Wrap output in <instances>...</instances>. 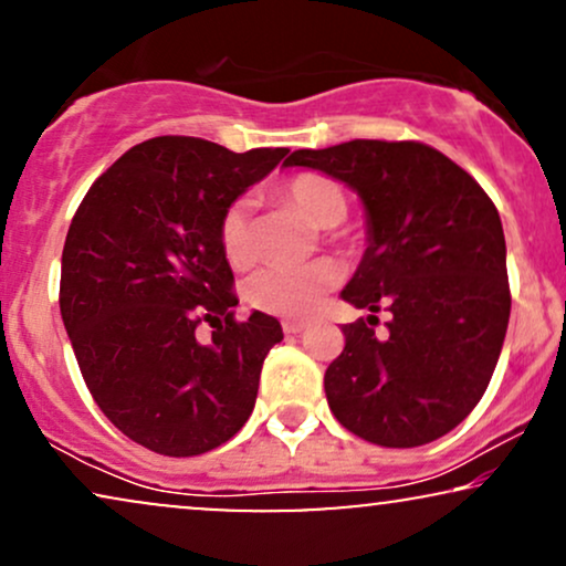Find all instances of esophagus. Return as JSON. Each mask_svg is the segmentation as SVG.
Listing matches in <instances>:
<instances>
[{
  "mask_svg": "<svg viewBox=\"0 0 566 566\" xmlns=\"http://www.w3.org/2000/svg\"><path fill=\"white\" fill-rule=\"evenodd\" d=\"M306 331V323H294V319H285L283 333L285 336H298V333Z\"/></svg>",
  "mask_w": 566,
  "mask_h": 566,
  "instance_id": "esophagus-1",
  "label": "esophagus"
}]
</instances>
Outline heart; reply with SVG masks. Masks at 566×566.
I'll return each mask as SVG.
<instances>
[{
	"instance_id": "1",
	"label": "heart",
	"mask_w": 566,
	"mask_h": 566,
	"mask_svg": "<svg viewBox=\"0 0 566 566\" xmlns=\"http://www.w3.org/2000/svg\"><path fill=\"white\" fill-rule=\"evenodd\" d=\"M277 197L302 212L312 226L333 228L346 218L348 199L338 180L323 172H296L277 188ZM220 249L230 268L247 270L256 256L249 209L243 201L230 205L220 218ZM340 268L333 260H317L304 268H268L247 283V304L251 310L277 317H310L319 298L336 289Z\"/></svg>"
}]
</instances>
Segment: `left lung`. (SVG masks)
Instances as JSON below:
<instances>
[{
  "label": "left lung",
  "instance_id": "obj_1",
  "mask_svg": "<svg viewBox=\"0 0 566 566\" xmlns=\"http://www.w3.org/2000/svg\"><path fill=\"white\" fill-rule=\"evenodd\" d=\"M283 165L340 180L367 212L369 243L340 296L373 315L340 327L346 346L325 369L331 411L388 449L446 436L483 399L512 312L496 205L420 142L354 138ZM380 308L386 337L374 333Z\"/></svg>",
  "mask_w": 566,
  "mask_h": 566
}]
</instances>
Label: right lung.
Returning <instances> with one entry per match:
<instances>
[{"mask_svg":"<svg viewBox=\"0 0 566 566\" xmlns=\"http://www.w3.org/2000/svg\"><path fill=\"white\" fill-rule=\"evenodd\" d=\"M285 155L149 138L94 180L70 222L62 323L94 401L144 449L199 457L254 409L262 361L283 331L264 312L235 319L220 218ZM201 322L213 327L207 345Z\"/></svg>","mask_w":566,"mask_h":566,"instance_id":"right-lung-1","label":"right lung"}]
</instances>
